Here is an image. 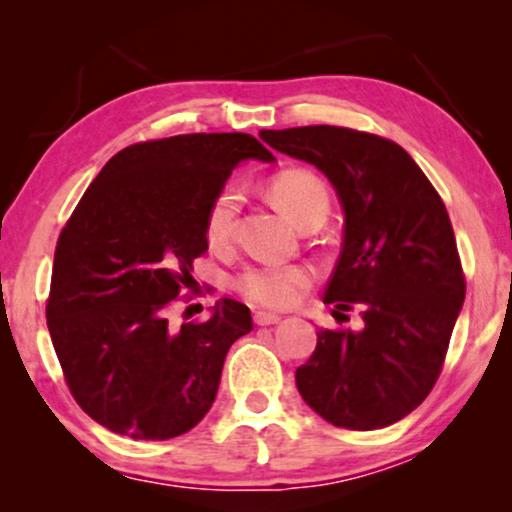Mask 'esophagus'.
I'll return each instance as SVG.
<instances>
[{
	"label": "esophagus",
	"mask_w": 512,
	"mask_h": 512,
	"mask_svg": "<svg viewBox=\"0 0 512 512\" xmlns=\"http://www.w3.org/2000/svg\"><path fill=\"white\" fill-rule=\"evenodd\" d=\"M277 321H279V317H277V314H272V312H263V310L254 312V324L256 326H272V324H277Z\"/></svg>",
	"instance_id": "esophagus-1"
}]
</instances>
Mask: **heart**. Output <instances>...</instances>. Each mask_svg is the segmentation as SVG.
<instances>
[{
    "instance_id": "heart-1",
    "label": "heart",
    "mask_w": 512,
    "mask_h": 512,
    "mask_svg": "<svg viewBox=\"0 0 512 512\" xmlns=\"http://www.w3.org/2000/svg\"><path fill=\"white\" fill-rule=\"evenodd\" d=\"M270 195L277 207L300 228L314 219H326L331 195L324 179L305 167H286L270 179ZM242 195L235 186H223L209 200L205 212V235L212 247H226L235 235ZM314 282V270L300 263H254L237 272L233 286L251 305L284 310L303 296Z\"/></svg>"
}]
</instances>
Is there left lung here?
Returning a JSON list of instances; mask_svg holds the SVG:
<instances>
[{"label":"left lung","mask_w":512,"mask_h":512,"mask_svg":"<svg viewBox=\"0 0 512 512\" xmlns=\"http://www.w3.org/2000/svg\"><path fill=\"white\" fill-rule=\"evenodd\" d=\"M261 139L338 191L345 240L324 303L363 319L356 333L319 328L296 387L333 426L384 429L431 394L466 298L445 202L408 151L373 132L305 125Z\"/></svg>","instance_id":"8db88e82"}]
</instances>
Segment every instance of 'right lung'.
Returning <instances> with one entry per match:
<instances>
[{
    "label": "right lung",
    "mask_w": 512,
    "mask_h": 512,
    "mask_svg": "<svg viewBox=\"0 0 512 512\" xmlns=\"http://www.w3.org/2000/svg\"><path fill=\"white\" fill-rule=\"evenodd\" d=\"M244 158L272 153L244 132H193L118 151L62 228L46 324L74 401L135 440L191 431L212 408L230 345L254 328L223 298L174 331L167 310L209 249L205 212Z\"/></svg>",
    "instance_id": "1"
}]
</instances>
